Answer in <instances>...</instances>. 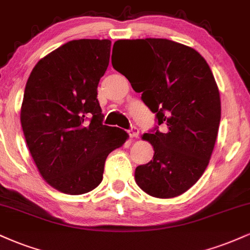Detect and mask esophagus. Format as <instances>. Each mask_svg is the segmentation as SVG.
<instances>
[{
  "instance_id": "1",
  "label": "esophagus",
  "mask_w": 250,
  "mask_h": 250,
  "mask_svg": "<svg viewBox=\"0 0 250 250\" xmlns=\"http://www.w3.org/2000/svg\"><path fill=\"white\" fill-rule=\"evenodd\" d=\"M138 134H140V129L137 127H135V125H131L130 129H129V135H130V137H137Z\"/></svg>"
}]
</instances>
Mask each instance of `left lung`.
I'll return each mask as SVG.
<instances>
[{
    "label": "left lung",
    "mask_w": 250,
    "mask_h": 250,
    "mask_svg": "<svg viewBox=\"0 0 250 250\" xmlns=\"http://www.w3.org/2000/svg\"><path fill=\"white\" fill-rule=\"evenodd\" d=\"M117 42L142 53L133 71L121 70L113 59L112 64L155 113L156 125L143 135L154 146V157L138 165L135 179L152 197H177L198 182L214 148L221 119L214 77L200 53L186 45L164 38Z\"/></svg>",
    "instance_id": "left-lung-1"
}]
</instances>
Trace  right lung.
I'll list each match as a JSON object with an SVG mask.
<instances>
[{"mask_svg":"<svg viewBox=\"0 0 250 250\" xmlns=\"http://www.w3.org/2000/svg\"><path fill=\"white\" fill-rule=\"evenodd\" d=\"M109 39L65 43L37 62L24 89L21 123L39 172L51 186L83 194L101 183L107 156L128 138L102 123L98 85Z\"/></svg>","mask_w":250,"mask_h":250,"instance_id":"add662e5","label":"right lung"}]
</instances>
